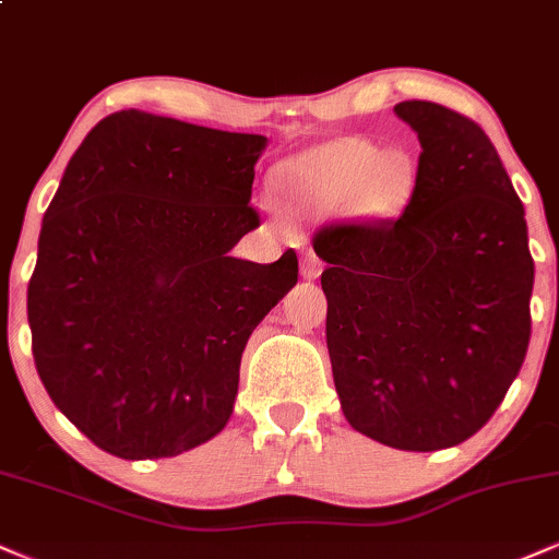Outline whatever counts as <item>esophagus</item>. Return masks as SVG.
Returning a JSON list of instances; mask_svg holds the SVG:
<instances>
[{
  "label": "esophagus",
  "mask_w": 559,
  "mask_h": 559,
  "mask_svg": "<svg viewBox=\"0 0 559 559\" xmlns=\"http://www.w3.org/2000/svg\"><path fill=\"white\" fill-rule=\"evenodd\" d=\"M320 271H323V262L318 260V254L307 252L305 258H301V265H299V273H301V278H307V281L318 278Z\"/></svg>",
  "instance_id": "esophagus-1"
}]
</instances>
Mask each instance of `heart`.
Instances as JSON below:
<instances>
[{"instance_id": "b5f03b06", "label": "heart", "mask_w": 559, "mask_h": 559, "mask_svg": "<svg viewBox=\"0 0 559 559\" xmlns=\"http://www.w3.org/2000/svg\"><path fill=\"white\" fill-rule=\"evenodd\" d=\"M275 189L305 215L349 210L362 217H391L409 202L415 165L404 152H378L362 139H333L286 159Z\"/></svg>"}]
</instances>
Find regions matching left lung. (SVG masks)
Returning <instances> with one entry per match:
<instances>
[{"instance_id":"left-lung-1","label":"left lung","mask_w":559,"mask_h":559,"mask_svg":"<svg viewBox=\"0 0 559 559\" xmlns=\"http://www.w3.org/2000/svg\"><path fill=\"white\" fill-rule=\"evenodd\" d=\"M420 141L404 215L325 226V342L344 418L373 441L433 452L486 426L521 373L534 260L523 204L480 128L400 102Z\"/></svg>"}]
</instances>
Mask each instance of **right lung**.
Instances as JSON below:
<instances>
[{
	"label": "right lung",
	"mask_w": 559,
	"mask_h": 559,
	"mask_svg": "<svg viewBox=\"0 0 559 559\" xmlns=\"http://www.w3.org/2000/svg\"><path fill=\"white\" fill-rule=\"evenodd\" d=\"M267 139L120 110L99 120L41 221L28 325L44 389L96 447L176 457L226 428L252 331L297 254L230 258Z\"/></svg>",
	"instance_id": "1"
}]
</instances>
